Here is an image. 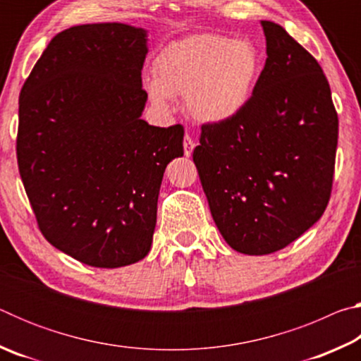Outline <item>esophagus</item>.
<instances>
[{"label": "esophagus", "instance_id": "esophagus-1", "mask_svg": "<svg viewBox=\"0 0 361 361\" xmlns=\"http://www.w3.org/2000/svg\"><path fill=\"white\" fill-rule=\"evenodd\" d=\"M194 146H195L194 140H192L191 137H189V135H186L185 140H183V148H185V156H186V157H189V156L192 154Z\"/></svg>", "mask_w": 361, "mask_h": 361}]
</instances>
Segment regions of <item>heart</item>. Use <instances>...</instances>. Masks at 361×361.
I'll list each match as a JSON object with an SVG mask.
<instances>
[{
	"mask_svg": "<svg viewBox=\"0 0 361 361\" xmlns=\"http://www.w3.org/2000/svg\"><path fill=\"white\" fill-rule=\"evenodd\" d=\"M261 54L253 42L223 35H195L169 44L152 65L154 79L145 82L152 105L172 108L186 97L195 119L221 124L239 116L252 100L261 75Z\"/></svg>",
	"mask_w": 361,
	"mask_h": 361,
	"instance_id": "1",
	"label": "heart"
}]
</instances>
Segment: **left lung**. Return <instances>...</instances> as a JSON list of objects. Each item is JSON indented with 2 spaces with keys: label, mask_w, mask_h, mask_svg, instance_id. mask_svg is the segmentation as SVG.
I'll return each instance as SVG.
<instances>
[{
  "label": "left lung",
  "mask_w": 361,
  "mask_h": 361,
  "mask_svg": "<svg viewBox=\"0 0 361 361\" xmlns=\"http://www.w3.org/2000/svg\"><path fill=\"white\" fill-rule=\"evenodd\" d=\"M266 65L248 106L204 124L192 152L216 228L231 248L269 255L319 221L333 186L338 113L319 62L261 20Z\"/></svg>",
  "instance_id": "1"
}]
</instances>
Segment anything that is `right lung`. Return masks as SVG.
Masks as SVG:
<instances>
[{
    "label": "right lung",
    "instance_id": "obj_1",
    "mask_svg": "<svg viewBox=\"0 0 361 361\" xmlns=\"http://www.w3.org/2000/svg\"><path fill=\"white\" fill-rule=\"evenodd\" d=\"M148 33L87 23L54 36L23 84L17 162L42 235L84 264L114 269L149 253L167 164L183 126L142 119Z\"/></svg>",
    "mask_w": 361,
    "mask_h": 361
}]
</instances>
